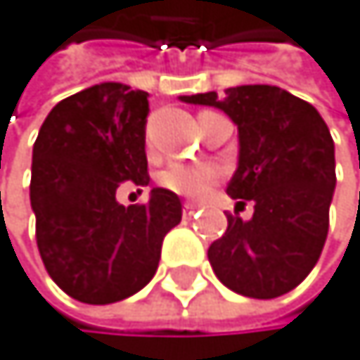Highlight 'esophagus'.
Masks as SVG:
<instances>
[{"label": "esophagus", "instance_id": "esophagus-1", "mask_svg": "<svg viewBox=\"0 0 360 360\" xmlns=\"http://www.w3.org/2000/svg\"><path fill=\"white\" fill-rule=\"evenodd\" d=\"M198 209H200V207H198L195 202H186V204H184V217H191Z\"/></svg>", "mask_w": 360, "mask_h": 360}]
</instances>
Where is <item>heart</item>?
I'll return each mask as SVG.
<instances>
[{
  "mask_svg": "<svg viewBox=\"0 0 360 360\" xmlns=\"http://www.w3.org/2000/svg\"><path fill=\"white\" fill-rule=\"evenodd\" d=\"M217 178L219 176L213 167L189 162H171L160 174V182L167 189L184 198H202L217 182Z\"/></svg>",
  "mask_w": 360,
  "mask_h": 360,
  "instance_id": "1",
  "label": "heart"
}]
</instances>
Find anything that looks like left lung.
I'll use <instances>...</instances> for the list:
<instances>
[{
    "instance_id": "obj_1",
    "label": "left lung",
    "mask_w": 360,
    "mask_h": 360,
    "mask_svg": "<svg viewBox=\"0 0 360 360\" xmlns=\"http://www.w3.org/2000/svg\"><path fill=\"white\" fill-rule=\"evenodd\" d=\"M222 110L238 125V169L226 186L233 200H252L250 219L229 226L209 246L213 273L233 292L275 299L308 277L319 259L337 186L334 143L321 114L277 85H238L180 96Z\"/></svg>"
}]
</instances>
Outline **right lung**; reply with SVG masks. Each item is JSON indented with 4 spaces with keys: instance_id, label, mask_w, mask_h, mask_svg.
Instances as JSON below:
<instances>
[{
    "instance_id": "right-lung-1",
    "label": "right lung",
    "mask_w": 360,
    "mask_h": 360,
    "mask_svg": "<svg viewBox=\"0 0 360 360\" xmlns=\"http://www.w3.org/2000/svg\"><path fill=\"white\" fill-rule=\"evenodd\" d=\"M147 92L98 83L56 103L32 147L30 207L48 275L72 299L122 301L156 275L165 235L180 224V198L153 186L122 207L120 182L147 186Z\"/></svg>"
}]
</instances>
